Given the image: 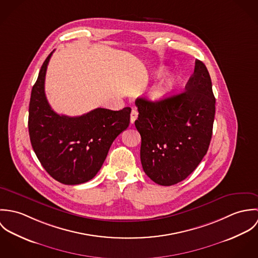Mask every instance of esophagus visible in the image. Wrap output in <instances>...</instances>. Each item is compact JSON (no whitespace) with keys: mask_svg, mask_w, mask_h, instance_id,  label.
I'll return each mask as SVG.
<instances>
[{"mask_svg":"<svg viewBox=\"0 0 258 258\" xmlns=\"http://www.w3.org/2000/svg\"><path fill=\"white\" fill-rule=\"evenodd\" d=\"M137 117H138V111L136 110V109H132L131 114H130V121H131L132 124L135 122Z\"/></svg>","mask_w":258,"mask_h":258,"instance_id":"esophagus-1","label":"esophagus"}]
</instances>
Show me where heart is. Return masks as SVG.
I'll return each mask as SVG.
<instances>
[{
    "instance_id": "1",
    "label": "heart",
    "mask_w": 258,
    "mask_h": 258,
    "mask_svg": "<svg viewBox=\"0 0 258 258\" xmlns=\"http://www.w3.org/2000/svg\"><path fill=\"white\" fill-rule=\"evenodd\" d=\"M162 74V71L158 73V75ZM176 86V78L172 75L167 76L154 90L153 98L155 100H164L168 98L175 90Z\"/></svg>"
}]
</instances>
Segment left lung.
Returning <instances> with one entry per match:
<instances>
[{
	"mask_svg": "<svg viewBox=\"0 0 258 258\" xmlns=\"http://www.w3.org/2000/svg\"><path fill=\"white\" fill-rule=\"evenodd\" d=\"M185 91L164 100L137 98L135 126L141 135L140 158L148 177L161 185L178 184L208 152L216 98L205 63L196 60Z\"/></svg>",
	"mask_w": 258,
	"mask_h": 258,
	"instance_id": "obj_1",
	"label": "left lung"
}]
</instances>
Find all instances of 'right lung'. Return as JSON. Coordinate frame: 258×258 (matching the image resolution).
<instances>
[{
    "label": "right lung",
    "instance_id": "right-lung-1",
    "mask_svg": "<svg viewBox=\"0 0 258 258\" xmlns=\"http://www.w3.org/2000/svg\"><path fill=\"white\" fill-rule=\"evenodd\" d=\"M52 52L42 63L32 89L30 139L38 161L54 180L64 184H83L95 177L111 144L129 126L131 108H96L77 117L55 113L44 93L45 73Z\"/></svg>",
    "mask_w": 258,
    "mask_h": 258
}]
</instances>
